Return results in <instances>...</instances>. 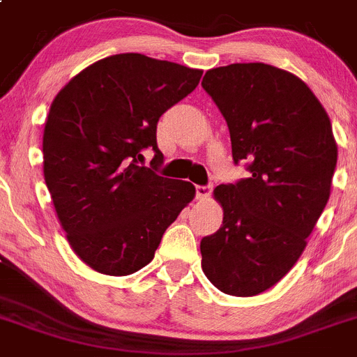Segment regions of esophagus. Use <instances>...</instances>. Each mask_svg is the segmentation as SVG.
<instances>
[{"label":"esophagus","mask_w":357,"mask_h":357,"mask_svg":"<svg viewBox=\"0 0 357 357\" xmlns=\"http://www.w3.org/2000/svg\"><path fill=\"white\" fill-rule=\"evenodd\" d=\"M211 192H213L211 185L195 186V197H197V201H208V199L211 197Z\"/></svg>","instance_id":"1"}]
</instances>
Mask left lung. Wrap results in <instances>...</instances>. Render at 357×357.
Listing matches in <instances>:
<instances>
[{"mask_svg": "<svg viewBox=\"0 0 357 357\" xmlns=\"http://www.w3.org/2000/svg\"><path fill=\"white\" fill-rule=\"evenodd\" d=\"M250 178L215 188L222 227L201 241L202 271L218 291L257 296L284 278L328 204L338 148L328 112L294 73L234 63L202 79Z\"/></svg>", "mask_w": 357, "mask_h": 357, "instance_id": "obj_1", "label": "left lung"}]
</instances>
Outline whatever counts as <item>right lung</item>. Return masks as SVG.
Returning a JSON list of instances; mask_svg holds the SVG:
<instances>
[{
  "instance_id": "1",
  "label": "right lung",
  "mask_w": 357,
  "mask_h": 357,
  "mask_svg": "<svg viewBox=\"0 0 357 357\" xmlns=\"http://www.w3.org/2000/svg\"><path fill=\"white\" fill-rule=\"evenodd\" d=\"M202 70L137 52L103 58L51 103L43 178L72 250L95 271L126 276L153 261L195 186L156 174V123L197 88ZM155 151L151 168L142 151Z\"/></svg>"
}]
</instances>
